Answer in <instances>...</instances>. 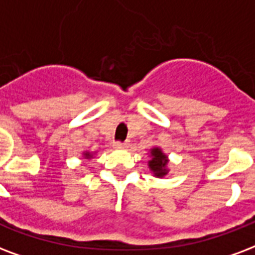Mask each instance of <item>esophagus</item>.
<instances>
[{
  "mask_svg": "<svg viewBox=\"0 0 255 255\" xmlns=\"http://www.w3.org/2000/svg\"><path fill=\"white\" fill-rule=\"evenodd\" d=\"M114 147L119 149H126L129 147V143H128V141H115Z\"/></svg>",
  "mask_w": 255,
  "mask_h": 255,
  "instance_id": "obj_1",
  "label": "esophagus"
}]
</instances>
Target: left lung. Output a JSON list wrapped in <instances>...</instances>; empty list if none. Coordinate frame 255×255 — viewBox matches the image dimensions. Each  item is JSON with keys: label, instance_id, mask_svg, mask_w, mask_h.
I'll return each mask as SVG.
<instances>
[{"label": "left lung", "instance_id": "8db88e82", "mask_svg": "<svg viewBox=\"0 0 255 255\" xmlns=\"http://www.w3.org/2000/svg\"><path fill=\"white\" fill-rule=\"evenodd\" d=\"M167 163H168L167 155H164L159 147H153L151 149V160H148V167L149 170L152 171V174L158 178H162V176L167 175V172H168Z\"/></svg>", "mask_w": 255, "mask_h": 255}]
</instances>
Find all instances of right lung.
Instances as JSON below:
<instances>
[{"mask_svg": "<svg viewBox=\"0 0 255 255\" xmlns=\"http://www.w3.org/2000/svg\"><path fill=\"white\" fill-rule=\"evenodd\" d=\"M84 158H87V159L92 158V155H91V152H84Z\"/></svg>", "mask_w": 255, "mask_h": 255, "instance_id": "obj_1", "label": "right lung"}]
</instances>
